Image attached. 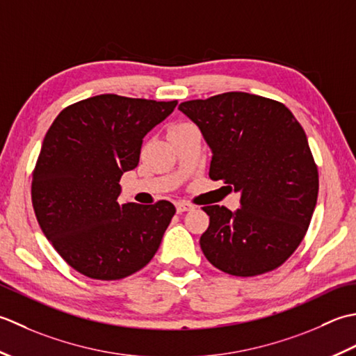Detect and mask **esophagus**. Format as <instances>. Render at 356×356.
<instances>
[{"label": "esophagus", "mask_w": 356, "mask_h": 356, "mask_svg": "<svg viewBox=\"0 0 356 356\" xmlns=\"http://www.w3.org/2000/svg\"><path fill=\"white\" fill-rule=\"evenodd\" d=\"M177 212L178 213H183V212H187V210H192L193 207L188 204V202H177Z\"/></svg>", "instance_id": "esophagus-1"}]
</instances>
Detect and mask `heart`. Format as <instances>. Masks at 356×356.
<instances>
[{
    "instance_id": "1",
    "label": "heart",
    "mask_w": 356,
    "mask_h": 356,
    "mask_svg": "<svg viewBox=\"0 0 356 356\" xmlns=\"http://www.w3.org/2000/svg\"><path fill=\"white\" fill-rule=\"evenodd\" d=\"M186 126H188L187 122H181V124H177V126H173L172 127V130H177V129H181V127H186Z\"/></svg>"
}]
</instances>
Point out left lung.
<instances>
[{
	"mask_svg": "<svg viewBox=\"0 0 356 356\" xmlns=\"http://www.w3.org/2000/svg\"><path fill=\"white\" fill-rule=\"evenodd\" d=\"M212 150L209 177L241 193V207L206 206L204 257L235 277L280 267L306 235L318 198V169L304 129L264 97L227 92L179 104Z\"/></svg>",
	"mask_w": 356,
	"mask_h": 356,
	"instance_id": "1",
	"label": "left lung"
}]
</instances>
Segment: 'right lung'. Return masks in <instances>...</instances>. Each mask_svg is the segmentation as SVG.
Wrapping results in <instances>:
<instances>
[{
    "label": "right lung",
    "mask_w": 356,
    "mask_h": 356,
    "mask_svg": "<svg viewBox=\"0 0 356 356\" xmlns=\"http://www.w3.org/2000/svg\"><path fill=\"white\" fill-rule=\"evenodd\" d=\"M177 104L104 93L66 107L47 130L32 204L42 234L76 272L121 280L154 258L175 206L120 204V179L140 163L143 138Z\"/></svg>",
    "instance_id": "obj_1"
}]
</instances>
